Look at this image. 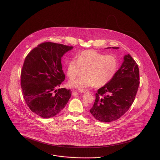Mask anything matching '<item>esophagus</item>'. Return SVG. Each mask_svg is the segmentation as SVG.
<instances>
[{
  "instance_id": "esophagus-1",
  "label": "esophagus",
  "mask_w": 160,
  "mask_h": 160,
  "mask_svg": "<svg viewBox=\"0 0 160 160\" xmlns=\"http://www.w3.org/2000/svg\"><path fill=\"white\" fill-rule=\"evenodd\" d=\"M79 91L82 93H86V92H88V91L86 90V89H81V90H79Z\"/></svg>"
}]
</instances>
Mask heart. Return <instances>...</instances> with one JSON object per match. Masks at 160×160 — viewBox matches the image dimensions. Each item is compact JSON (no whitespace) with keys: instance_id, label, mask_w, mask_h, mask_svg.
<instances>
[{"instance_id":"b5f03b06","label":"heart","mask_w":160,"mask_h":160,"mask_svg":"<svg viewBox=\"0 0 160 160\" xmlns=\"http://www.w3.org/2000/svg\"><path fill=\"white\" fill-rule=\"evenodd\" d=\"M77 59H71L67 64V74L73 78L83 68L84 76L68 82L69 86L79 90L89 87L101 86L109 83L114 77L118 69V61L112 55H104L94 50H86L77 55Z\"/></svg>"}]
</instances>
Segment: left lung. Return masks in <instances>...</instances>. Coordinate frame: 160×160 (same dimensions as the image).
Returning <instances> with one entry per match:
<instances>
[{
  "label": "left lung",
  "instance_id": "8db88e82",
  "mask_svg": "<svg viewBox=\"0 0 160 160\" xmlns=\"http://www.w3.org/2000/svg\"><path fill=\"white\" fill-rule=\"evenodd\" d=\"M139 80L137 63L129 54L125 55L123 63L113 79L99 88L95 94L94 104L90 110L92 116L102 122H112L120 118L133 103Z\"/></svg>",
  "mask_w": 160,
  "mask_h": 160
}]
</instances>
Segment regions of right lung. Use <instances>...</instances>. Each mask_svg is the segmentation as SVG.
Segmentation results:
<instances>
[{
  "instance_id": "1",
  "label": "right lung",
  "mask_w": 160,
  "mask_h": 160,
  "mask_svg": "<svg viewBox=\"0 0 160 160\" xmlns=\"http://www.w3.org/2000/svg\"><path fill=\"white\" fill-rule=\"evenodd\" d=\"M72 48L46 42L33 48L25 58L21 72L24 99L31 111L41 118L59 114L71 98L70 89L58 88L65 78L61 58Z\"/></svg>"
}]
</instances>
